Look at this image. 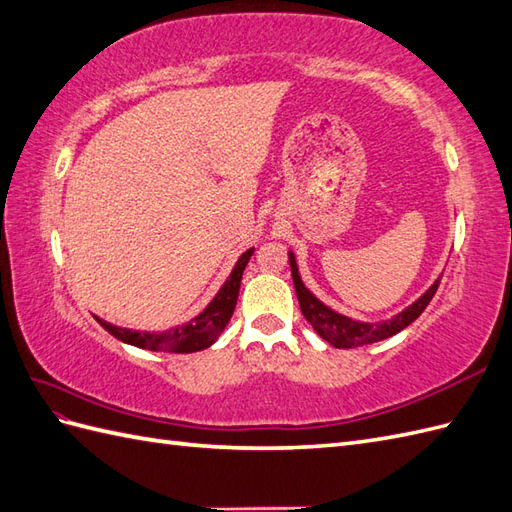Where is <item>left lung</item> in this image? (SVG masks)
Here are the masks:
<instances>
[{
	"instance_id": "8db88e82",
	"label": "left lung",
	"mask_w": 512,
	"mask_h": 512,
	"mask_svg": "<svg viewBox=\"0 0 512 512\" xmlns=\"http://www.w3.org/2000/svg\"><path fill=\"white\" fill-rule=\"evenodd\" d=\"M290 257V268H292V281H294V290H296V299H299L301 312L305 316L307 323H310L316 334L327 340L329 344H334L336 349H353V347H362V344H371L386 340L390 336L399 334L401 329H406L410 323L417 320L427 305H430L432 296L438 290V283L441 279L434 281V285L427 290L419 301H414L410 307H406L401 314L395 318L384 320V323H358V320L342 316L334 310H329L327 305L320 303L316 296L305 288L301 277H299V268H296L294 255L288 253Z\"/></svg>"
}]
</instances>
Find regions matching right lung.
Instances as JSON below:
<instances>
[{
	"label": "right lung",
	"instance_id": "add662e5",
	"mask_svg": "<svg viewBox=\"0 0 512 512\" xmlns=\"http://www.w3.org/2000/svg\"><path fill=\"white\" fill-rule=\"evenodd\" d=\"M251 255H253V248H248V251L237 259L231 277L224 281L220 292L216 294V299L207 305L205 312L189 320L187 325L163 331V334H159V331H152L150 334V331H133V329L115 327L102 318H98V323L117 340L133 344V347H139V349L170 351V353H194V351L207 349L218 340V336L222 334L224 327H227V323L233 316L237 294H240L244 268L248 264V259H251Z\"/></svg>",
	"mask_w": 512,
	"mask_h": 512
}]
</instances>
